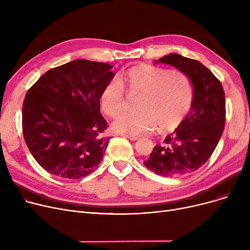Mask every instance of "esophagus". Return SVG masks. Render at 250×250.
<instances>
[{
  "instance_id": "34e87169",
  "label": "esophagus",
  "mask_w": 250,
  "mask_h": 250,
  "mask_svg": "<svg viewBox=\"0 0 250 250\" xmlns=\"http://www.w3.org/2000/svg\"><path fill=\"white\" fill-rule=\"evenodd\" d=\"M122 136L126 138V139H128V140H130V141H137V140H139V137L134 136V135H122Z\"/></svg>"
}]
</instances>
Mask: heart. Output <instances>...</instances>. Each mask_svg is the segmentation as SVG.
Wrapping results in <instances>:
<instances>
[{"mask_svg": "<svg viewBox=\"0 0 250 250\" xmlns=\"http://www.w3.org/2000/svg\"><path fill=\"white\" fill-rule=\"evenodd\" d=\"M124 89L129 96L140 98L139 111L123 114L111 125L114 132L123 135H148L157 126L161 133L172 132L181 125L192 104V85L186 74L142 63L103 87L99 102L105 114L115 117L125 111Z\"/></svg>", "mask_w": 250, "mask_h": 250, "instance_id": "1", "label": "heart"}]
</instances>
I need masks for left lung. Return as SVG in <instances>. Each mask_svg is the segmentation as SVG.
Instances as JSON below:
<instances>
[{"mask_svg": "<svg viewBox=\"0 0 250 250\" xmlns=\"http://www.w3.org/2000/svg\"><path fill=\"white\" fill-rule=\"evenodd\" d=\"M173 65L191 82L193 97L188 114L164 145H156L144 161L160 176L176 177L195 171L216 149L226 120L225 93L221 82L199 61L169 54L154 62Z\"/></svg>", "mask_w": 250, "mask_h": 250, "instance_id": "left-lung-1", "label": "left lung"}]
</instances>
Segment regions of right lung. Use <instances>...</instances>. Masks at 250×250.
Returning <instances> with one entry per match:
<instances>
[{
    "instance_id": "right-lung-1",
    "label": "right lung",
    "mask_w": 250,
    "mask_h": 250,
    "mask_svg": "<svg viewBox=\"0 0 250 250\" xmlns=\"http://www.w3.org/2000/svg\"><path fill=\"white\" fill-rule=\"evenodd\" d=\"M107 62L76 60L50 69L28 90L23 135L37 163L52 175L79 179L101 163L110 138L100 113L101 90L114 73Z\"/></svg>"
}]
</instances>
